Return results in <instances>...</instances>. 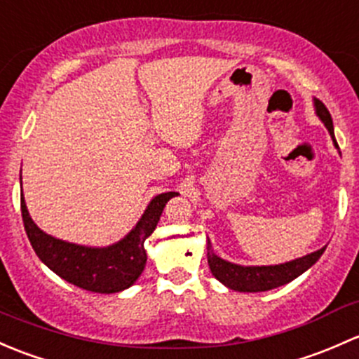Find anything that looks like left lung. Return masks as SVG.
Returning a JSON list of instances; mask_svg holds the SVG:
<instances>
[{"label": "left lung", "mask_w": 359, "mask_h": 359, "mask_svg": "<svg viewBox=\"0 0 359 359\" xmlns=\"http://www.w3.org/2000/svg\"><path fill=\"white\" fill-rule=\"evenodd\" d=\"M315 109L316 116L320 117L321 123L327 126L335 147H339L337 142H335L334 123H332V116L327 110V107H325L320 100L315 98ZM325 249H327V247L316 250V252L308 254V256L304 257H299V259L283 262V264L240 266L217 257L216 254H214L212 245H210V240L207 238V262H209L210 273L214 275V278L219 280V282L223 283V285H226L228 289L238 292H266L276 289V287L285 285V283L297 278L299 275H302L306 269L311 268V266L320 259L321 254L325 252Z\"/></svg>", "instance_id": "8db88e82"}]
</instances>
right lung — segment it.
<instances>
[{"label":"right lung","instance_id":"add662e5","mask_svg":"<svg viewBox=\"0 0 359 359\" xmlns=\"http://www.w3.org/2000/svg\"><path fill=\"white\" fill-rule=\"evenodd\" d=\"M175 195L178 194L168 191L154 197L136 226L123 240L109 247L77 245L44 233L29 216L24 195H20V209L29 242L51 271L79 289L116 294L131 287L142 275L147 262L143 243L152 235L165 204Z\"/></svg>","mask_w":359,"mask_h":359}]
</instances>
